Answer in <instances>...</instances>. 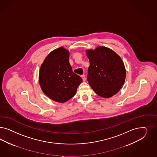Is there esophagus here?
I'll list each match as a JSON object with an SVG mask.
<instances>
[{
	"label": "esophagus",
	"instance_id": "esophagus-1",
	"mask_svg": "<svg viewBox=\"0 0 157 157\" xmlns=\"http://www.w3.org/2000/svg\"><path fill=\"white\" fill-rule=\"evenodd\" d=\"M81 77V78H82V80H83V81H85L86 80V77L85 75H82Z\"/></svg>",
	"mask_w": 157,
	"mask_h": 157
}]
</instances>
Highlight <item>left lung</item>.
<instances>
[{
	"instance_id": "8db88e82",
	"label": "left lung",
	"mask_w": 157,
	"mask_h": 157,
	"mask_svg": "<svg viewBox=\"0 0 157 157\" xmlns=\"http://www.w3.org/2000/svg\"><path fill=\"white\" fill-rule=\"evenodd\" d=\"M90 65L87 80L98 95L110 98L116 94L124 83L126 71L121 58L110 49L99 47L86 51Z\"/></svg>"
}]
</instances>
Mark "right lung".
Masks as SVG:
<instances>
[{
  "mask_svg": "<svg viewBox=\"0 0 157 157\" xmlns=\"http://www.w3.org/2000/svg\"><path fill=\"white\" fill-rule=\"evenodd\" d=\"M69 52L63 47L52 51L39 71L42 91L51 99L64 103L73 97L82 80L75 73L69 61Z\"/></svg>",
  "mask_w": 157,
  "mask_h": 157,
  "instance_id": "obj_1",
  "label": "right lung"
}]
</instances>
